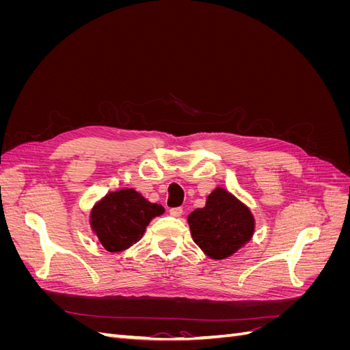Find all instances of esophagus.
<instances>
[{
    "mask_svg": "<svg viewBox=\"0 0 350 350\" xmlns=\"http://www.w3.org/2000/svg\"><path fill=\"white\" fill-rule=\"evenodd\" d=\"M169 213H171V216H174V217H179L183 215V208L181 207H174V208L169 210Z\"/></svg>",
    "mask_w": 350,
    "mask_h": 350,
    "instance_id": "esophagus-1",
    "label": "esophagus"
}]
</instances>
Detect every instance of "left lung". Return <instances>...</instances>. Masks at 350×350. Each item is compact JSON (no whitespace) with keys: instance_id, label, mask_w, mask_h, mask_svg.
<instances>
[{"instance_id":"1","label":"left lung","mask_w":350,"mask_h":350,"mask_svg":"<svg viewBox=\"0 0 350 350\" xmlns=\"http://www.w3.org/2000/svg\"><path fill=\"white\" fill-rule=\"evenodd\" d=\"M188 225L194 242L215 260L232 256L254 234L250 208L224 188H216L206 206L188 216Z\"/></svg>"}]
</instances>
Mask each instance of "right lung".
Instances as JSON below:
<instances>
[{
    "label": "right lung",
    "mask_w": 350,
    "mask_h": 350,
    "mask_svg": "<svg viewBox=\"0 0 350 350\" xmlns=\"http://www.w3.org/2000/svg\"><path fill=\"white\" fill-rule=\"evenodd\" d=\"M163 211L162 206L126 188L105 196L93 207L90 224L105 250L120 252L140 241L149 221Z\"/></svg>",
    "instance_id": "right-lung-1"
}]
</instances>
